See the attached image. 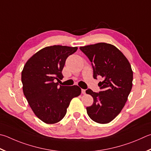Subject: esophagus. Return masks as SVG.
Returning <instances> with one entry per match:
<instances>
[{"instance_id": "obj_1", "label": "esophagus", "mask_w": 151, "mask_h": 151, "mask_svg": "<svg viewBox=\"0 0 151 151\" xmlns=\"http://www.w3.org/2000/svg\"><path fill=\"white\" fill-rule=\"evenodd\" d=\"M81 92H82V94H86V90L82 89Z\"/></svg>"}]
</instances>
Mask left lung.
Segmentation results:
<instances>
[{
  "mask_svg": "<svg viewBox=\"0 0 151 151\" xmlns=\"http://www.w3.org/2000/svg\"><path fill=\"white\" fill-rule=\"evenodd\" d=\"M92 63L93 77L101 76L99 93L86 90L94 102L87 107L88 116L98 123L111 122L124 107L132 88L133 70L129 62L118 49L106 43H98L80 47Z\"/></svg>",
  "mask_w": 151,
  "mask_h": 151,
  "instance_id": "obj_1",
  "label": "left lung"
}]
</instances>
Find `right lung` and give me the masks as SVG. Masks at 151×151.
Masks as SVG:
<instances>
[{"label":"right lung","instance_id":"right-lung-1","mask_svg":"<svg viewBox=\"0 0 151 151\" xmlns=\"http://www.w3.org/2000/svg\"><path fill=\"white\" fill-rule=\"evenodd\" d=\"M77 47L53 45L41 49L28 60L22 72L23 92L38 118L47 124L61 121L71 100L81 89L76 85L59 86L63 78V68L67 57Z\"/></svg>","mask_w":151,"mask_h":151}]
</instances>
